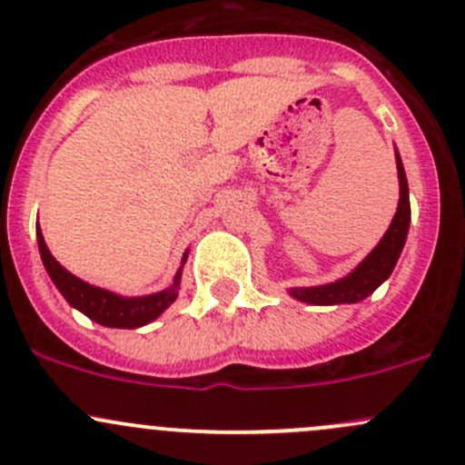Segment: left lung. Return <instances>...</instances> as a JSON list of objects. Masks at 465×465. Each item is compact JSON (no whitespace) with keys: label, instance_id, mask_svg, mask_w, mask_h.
<instances>
[{"label":"left lung","instance_id":"8db88e82","mask_svg":"<svg viewBox=\"0 0 465 465\" xmlns=\"http://www.w3.org/2000/svg\"><path fill=\"white\" fill-rule=\"evenodd\" d=\"M397 161V178H400V205H397L395 218L391 227L386 229L384 238L346 278L335 280V282L320 284V287H295L289 293L300 302L309 304H355L360 300L369 298L373 291L384 282L395 269L400 260L401 249H404L408 224H411V201H408V181L401 158L395 152Z\"/></svg>","mask_w":465,"mask_h":465}]
</instances>
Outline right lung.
Returning a JSON list of instances; mask_svg holds the SVG:
<instances>
[{
  "instance_id": "add662e5",
  "label": "right lung",
  "mask_w": 465,
  "mask_h": 465,
  "mask_svg": "<svg viewBox=\"0 0 465 465\" xmlns=\"http://www.w3.org/2000/svg\"><path fill=\"white\" fill-rule=\"evenodd\" d=\"M37 242L45 272H48L54 287L59 289V293L68 300L70 307L79 309L81 313L88 315V318L94 320L96 324L110 326V329H139V326L156 320L163 311L174 302L178 295L183 267L178 269L174 284H172L170 289L158 291V293L152 295H143V298H124V295L112 293L108 289L92 287V284L84 282V280H79L76 275L70 273L68 269L61 267L53 253H50V249L45 247L39 224ZM185 258L187 253L183 256V262H185Z\"/></svg>"
}]
</instances>
